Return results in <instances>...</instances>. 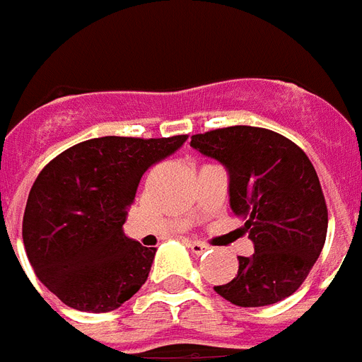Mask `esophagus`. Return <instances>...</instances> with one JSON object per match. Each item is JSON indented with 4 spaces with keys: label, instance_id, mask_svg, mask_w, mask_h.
I'll return each mask as SVG.
<instances>
[{
    "label": "esophagus",
    "instance_id": "esophagus-1",
    "mask_svg": "<svg viewBox=\"0 0 362 362\" xmlns=\"http://www.w3.org/2000/svg\"><path fill=\"white\" fill-rule=\"evenodd\" d=\"M187 245L194 254H204L205 250H209V245H205L202 241H187Z\"/></svg>",
    "mask_w": 362,
    "mask_h": 362
}]
</instances>
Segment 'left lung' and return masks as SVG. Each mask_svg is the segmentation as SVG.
Listing matches in <instances>:
<instances>
[{"mask_svg":"<svg viewBox=\"0 0 362 362\" xmlns=\"http://www.w3.org/2000/svg\"><path fill=\"white\" fill-rule=\"evenodd\" d=\"M190 146L226 166L231 211L254 243L252 256H237L235 279L215 286L216 293L237 306L296 293L327 235V205L310 158L286 136L247 125L194 134Z\"/></svg>","mask_w":362,"mask_h":362,"instance_id":"obj_1","label":"left lung"}]
</instances>
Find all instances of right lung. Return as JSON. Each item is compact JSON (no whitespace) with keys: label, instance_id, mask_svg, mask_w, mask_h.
<instances>
[{"label":"right lung","instance_id":"right-lung-1","mask_svg":"<svg viewBox=\"0 0 362 362\" xmlns=\"http://www.w3.org/2000/svg\"><path fill=\"white\" fill-rule=\"evenodd\" d=\"M187 141L104 136L69 147L42 168L28 196L22 237L35 274L82 312H110L141 286L157 248L123 233L141 175Z\"/></svg>","mask_w":362,"mask_h":362}]
</instances>
